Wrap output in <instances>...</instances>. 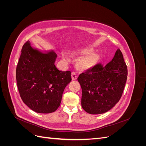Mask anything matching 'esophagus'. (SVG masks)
Returning a JSON list of instances; mask_svg holds the SVG:
<instances>
[{
  "mask_svg": "<svg viewBox=\"0 0 146 146\" xmlns=\"http://www.w3.org/2000/svg\"><path fill=\"white\" fill-rule=\"evenodd\" d=\"M77 77H78V74L77 73L74 72H72V80H76Z\"/></svg>",
  "mask_w": 146,
  "mask_h": 146,
  "instance_id": "obj_1",
  "label": "esophagus"
}]
</instances>
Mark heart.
Wrapping results in <instances>:
<instances>
[{
    "label": "heart",
    "instance_id": "1",
    "mask_svg": "<svg viewBox=\"0 0 146 146\" xmlns=\"http://www.w3.org/2000/svg\"><path fill=\"white\" fill-rule=\"evenodd\" d=\"M93 51V48L85 47L72 52V55L74 56H83L78 60L77 63L78 68L81 70H87L91 68L99 60V54ZM63 58L68 62L70 61L68 54L65 52H63Z\"/></svg>",
    "mask_w": 146,
    "mask_h": 146
}]
</instances>
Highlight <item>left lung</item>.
Wrapping results in <instances>:
<instances>
[{"label":"left lung","instance_id":"8db88e82","mask_svg":"<svg viewBox=\"0 0 146 146\" xmlns=\"http://www.w3.org/2000/svg\"><path fill=\"white\" fill-rule=\"evenodd\" d=\"M127 78V66L118 49L107 65L97 64L78 76L83 109L91 114L108 111L120 100Z\"/></svg>","mask_w":146,"mask_h":146}]
</instances>
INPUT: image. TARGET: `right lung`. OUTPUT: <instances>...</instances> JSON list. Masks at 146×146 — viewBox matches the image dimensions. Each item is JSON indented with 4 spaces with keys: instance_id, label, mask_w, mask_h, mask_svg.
Listing matches in <instances>:
<instances>
[{
    "instance_id": "add662e5",
    "label": "right lung",
    "mask_w": 146,
    "mask_h": 146,
    "mask_svg": "<svg viewBox=\"0 0 146 146\" xmlns=\"http://www.w3.org/2000/svg\"><path fill=\"white\" fill-rule=\"evenodd\" d=\"M54 51L43 53L26 42L16 68V81L24 103L38 113H50L61 104L63 91L71 81L70 71H61L55 64Z\"/></svg>"
}]
</instances>
